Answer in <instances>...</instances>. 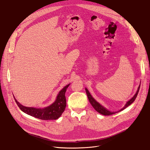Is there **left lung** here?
I'll list each match as a JSON object with an SVG mask.
<instances>
[{
	"label": "left lung",
	"instance_id": "left-lung-1",
	"mask_svg": "<svg viewBox=\"0 0 150 150\" xmlns=\"http://www.w3.org/2000/svg\"><path fill=\"white\" fill-rule=\"evenodd\" d=\"M139 88H140V86H139V87H138V91H137V93H136V94L134 95V96H133L130 100H129L126 103V104L125 105V106H124L123 108H122L121 110H120V111H118V112H111V111H110L107 110L106 109H105L103 106H102L101 105H100L98 102H97L96 100H95L93 99V98H92V96H91L90 93H89L88 90L87 88H86V93H87V97H88V100H89L90 103H91V105H92V106L94 108L95 110H96V111H98V112H99L100 114H102V115H110L114 114H115V113H117V112H120V111H122V110H125V108H127V106H129L130 104H132V103L134 101L135 99L137 98V95H138V93H139Z\"/></svg>",
	"mask_w": 150,
	"mask_h": 150
}]
</instances>
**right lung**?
<instances>
[{
  "instance_id": "add662e5",
  "label": "right lung",
  "mask_w": 150,
  "mask_h": 150,
  "mask_svg": "<svg viewBox=\"0 0 150 150\" xmlns=\"http://www.w3.org/2000/svg\"><path fill=\"white\" fill-rule=\"evenodd\" d=\"M69 84L66 86L59 93L56 101L50 106L44 108H35L26 107L21 105L15 99V101L20 110L27 114H29L35 118L43 120H56L61 116L65 110L66 106V100L65 92Z\"/></svg>"
}]
</instances>
